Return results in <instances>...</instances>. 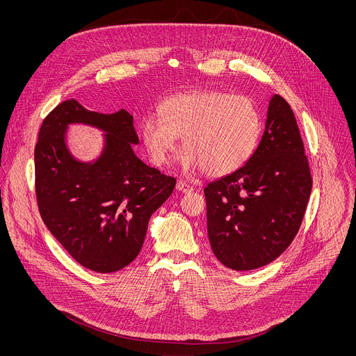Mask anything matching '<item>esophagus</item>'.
<instances>
[{"instance_id":"esophagus-1","label":"esophagus","mask_w":356,"mask_h":356,"mask_svg":"<svg viewBox=\"0 0 356 356\" xmlns=\"http://www.w3.org/2000/svg\"><path fill=\"white\" fill-rule=\"evenodd\" d=\"M176 188H177L179 191H181V193H191V191H193V186L188 184V183L184 181V180H179L177 184H176Z\"/></svg>"}]
</instances>
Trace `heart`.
<instances>
[{
    "label": "heart",
    "instance_id": "obj_1",
    "mask_svg": "<svg viewBox=\"0 0 356 356\" xmlns=\"http://www.w3.org/2000/svg\"><path fill=\"white\" fill-rule=\"evenodd\" d=\"M159 115H147L140 124L150 161L156 166L166 165L181 136L183 166L202 169L213 177L242 168L262 129L259 110L250 98L218 90L173 95L159 106Z\"/></svg>",
    "mask_w": 356,
    "mask_h": 356
}]
</instances>
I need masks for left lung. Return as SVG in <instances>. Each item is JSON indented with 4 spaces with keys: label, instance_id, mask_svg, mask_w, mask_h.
<instances>
[{
    "label": "left lung",
    "instance_id": "1",
    "mask_svg": "<svg viewBox=\"0 0 356 356\" xmlns=\"http://www.w3.org/2000/svg\"><path fill=\"white\" fill-rule=\"evenodd\" d=\"M312 186L296 117L276 94L253 155L204 188L209 239L217 259L234 270H252L280 257L300 229Z\"/></svg>",
    "mask_w": 356,
    "mask_h": 356
}]
</instances>
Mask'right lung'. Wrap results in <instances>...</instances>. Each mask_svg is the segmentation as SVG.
<instances>
[{
  "label": "right lung",
  "instance_id": "1",
  "mask_svg": "<svg viewBox=\"0 0 356 356\" xmlns=\"http://www.w3.org/2000/svg\"><path fill=\"white\" fill-rule=\"evenodd\" d=\"M83 122L108 132L95 164L72 159L64 143L67 123ZM134 117L88 111L66 99L43 120L35 146V193L40 217L81 266L111 273L140 252L147 222L172 194L176 179L146 166L132 150Z\"/></svg>",
  "mask_w": 356,
  "mask_h": 356
}]
</instances>
